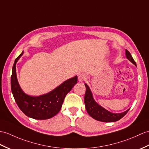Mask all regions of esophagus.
Segmentation results:
<instances>
[{
	"label": "esophagus",
	"instance_id": "obj_1",
	"mask_svg": "<svg viewBox=\"0 0 149 149\" xmlns=\"http://www.w3.org/2000/svg\"><path fill=\"white\" fill-rule=\"evenodd\" d=\"M86 79H87V77H86V75L84 74H79L78 76V80L80 82H82V81H85Z\"/></svg>",
	"mask_w": 149,
	"mask_h": 149
}]
</instances>
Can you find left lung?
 <instances>
[{
    "label": "left lung",
    "mask_w": 149,
    "mask_h": 149,
    "mask_svg": "<svg viewBox=\"0 0 149 149\" xmlns=\"http://www.w3.org/2000/svg\"><path fill=\"white\" fill-rule=\"evenodd\" d=\"M126 56L131 63L136 66V62L134 61L130 53L127 49H126ZM85 86L86 93L84 96V103L86 109L89 115L93 119L99 120V121L105 123L116 122L121 119L129 111L130 109L119 113H115L108 111L95 101L94 98L93 97L92 93L87 84H85Z\"/></svg>",
    "instance_id": "8db88e82"
}]
</instances>
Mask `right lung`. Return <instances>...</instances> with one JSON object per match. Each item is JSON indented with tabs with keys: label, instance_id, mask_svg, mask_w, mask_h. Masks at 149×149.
Wrapping results in <instances>:
<instances>
[{
	"label": "right lung",
	"instance_id": "right-lung-1",
	"mask_svg": "<svg viewBox=\"0 0 149 149\" xmlns=\"http://www.w3.org/2000/svg\"><path fill=\"white\" fill-rule=\"evenodd\" d=\"M23 54V51L16 58L13 67L11 87L14 98L26 116L39 120L50 119L60 112L65 96L77 82V77L65 81L47 94L39 96L27 95L20 88L16 72V64Z\"/></svg>",
	"mask_w": 149,
	"mask_h": 149
}]
</instances>
